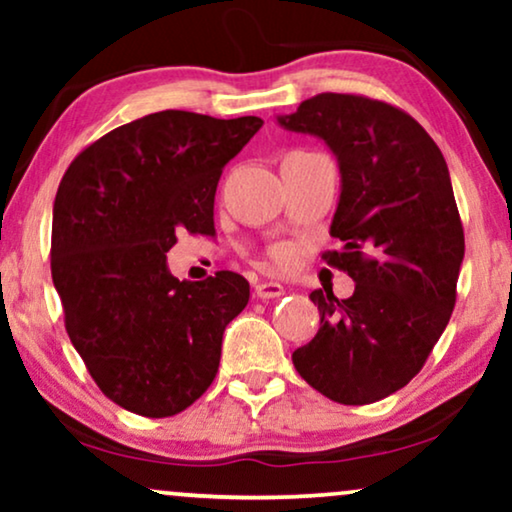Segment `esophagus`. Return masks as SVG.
I'll return each mask as SVG.
<instances>
[{
	"label": "esophagus",
	"mask_w": 512,
	"mask_h": 512,
	"mask_svg": "<svg viewBox=\"0 0 512 512\" xmlns=\"http://www.w3.org/2000/svg\"><path fill=\"white\" fill-rule=\"evenodd\" d=\"M254 293H256V298H279V296H284V286L282 284H277V282H258L256 286H254Z\"/></svg>",
	"instance_id": "1"
}]
</instances>
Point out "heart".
Instances as JSON below:
<instances>
[{
    "instance_id": "heart-1",
    "label": "heart",
    "mask_w": 512,
    "mask_h": 512,
    "mask_svg": "<svg viewBox=\"0 0 512 512\" xmlns=\"http://www.w3.org/2000/svg\"><path fill=\"white\" fill-rule=\"evenodd\" d=\"M286 261H289V254H286L284 249L277 247V249L270 251V265H272V268H284Z\"/></svg>"
}]
</instances>
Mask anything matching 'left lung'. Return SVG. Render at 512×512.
Returning a JSON list of instances; mask_svg holds the SVG:
<instances>
[{"instance_id": "obj_1", "label": "left lung", "mask_w": 512, "mask_h": 512, "mask_svg": "<svg viewBox=\"0 0 512 512\" xmlns=\"http://www.w3.org/2000/svg\"><path fill=\"white\" fill-rule=\"evenodd\" d=\"M277 121L338 158L331 235L342 247L321 258L356 282L345 300L328 286L310 293L319 331L293 366L335 403H375L424 368L457 303L464 226L447 163L415 118L363 95H314Z\"/></svg>"}]
</instances>
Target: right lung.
<instances>
[{
  "label": "right lung",
  "instance_id": "1",
  "mask_svg": "<svg viewBox=\"0 0 512 512\" xmlns=\"http://www.w3.org/2000/svg\"><path fill=\"white\" fill-rule=\"evenodd\" d=\"M258 116L167 109L88 144L53 205L51 275L65 328L102 394L142 417H172L214 382L226 326L249 282L219 270L179 282V230L214 235L223 167L261 130Z\"/></svg>",
  "mask_w": 512,
  "mask_h": 512
}]
</instances>
